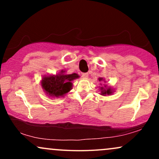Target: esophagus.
I'll return each instance as SVG.
<instances>
[{
    "instance_id": "obj_1",
    "label": "esophagus",
    "mask_w": 159,
    "mask_h": 159,
    "mask_svg": "<svg viewBox=\"0 0 159 159\" xmlns=\"http://www.w3.org/2000/svg\"><path fill=\"white\" fill-rule=\"evenodd\" d=\"M81 75L84 78H87V77H88V73L87 72H84V73H82Z\"/></svg>"
}]
</instances>
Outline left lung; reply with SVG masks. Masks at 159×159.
I'll return each instance as SVG.
<instances>
[{"label": "left lung", "instance_id": "8db88e82", "mask_svg": "<svg viewBox=\"0 0 159 159\" xmlns=\"http://www.w3.org/2000/svg\"><path fill=\"white\" fill-rule=\"evenodd\" d=\"M98 80H99V81H102V78H99ZM105 87H106V86H105ZM101 90H102V95H103V96H105V95H110L112 93V91H111V88L104 89L103 87H101Z\"/></svg>", "mask_w": 159, "mask_h": 159}]
</instances>
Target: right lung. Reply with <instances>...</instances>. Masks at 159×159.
<instances>
[{
    "instance_id": "right-lung-1",
    "label": "right lung",
    "mask_w": 159,
    "mask_h": 159,
    "mask_svg": "<svg viewBox=\"0 0 159 159\" xmlns=\"http://www.w3.org/2000/svg\"><path fill=\"white\" fill-rule=\"evenodd\" d=\"M61 71L57 75H51L43 78L42 86L47 94L52 96H63L71 90L72 86V81L79 78L78 74L67 75Z\"/></svg>"
}]
</instances>
